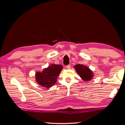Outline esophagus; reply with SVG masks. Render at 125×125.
<instances>
[{"instance_id":"obj_1","label":"esophagus","mask_w":125,"mask_h":125,"mask_svg":"<svg viewBox=\"0 0 125 125\" xmlns=\"http://www.w3.org/2000/svg\"><path fill=\"white\" fill-rule=\"evenodd\" d=\"M70 67H71V66H70V65H67V66H66V68L67 69H70Z\"/></svg>"}]
</instances>
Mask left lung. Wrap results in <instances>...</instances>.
Segmentation results:
<instances>
[{"mask_svg": "<svg viewBox=\"0 0 125 125\" xmlns=\"http://www.w3.org/2000/svg\"><path fill=\"white\" fill-rule=\"evenodd\" d=\"M74 68L75 69L77 73L79 74V75L83 81H90L92 79V78L94 76L92 70L89 68L83 65V64H76L75 65Z\"/></svg>", "mask_w": 125, "mask_h": 125, "instance_id": "1", "label": "left lung"}]
</instances>
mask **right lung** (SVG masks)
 <instances>
[{
  "label": "right lung",
  "mask_w": 125,
  "mask_h": 125,
  "mask_svg": "<svg viewBox=\"0 0 125 125\" xmlns=\"http://www.w3.org/2000/svg\"><path fill=\"white\" fill-rule=\"evenodd\" d=\"M63 69L62 65L52 64L44 68L42 72L35 73V81L43 87L50 88L56 83L59 74Z\"/></svg>",
  "instance_id": "right-lung-1"
}]
</instances>
